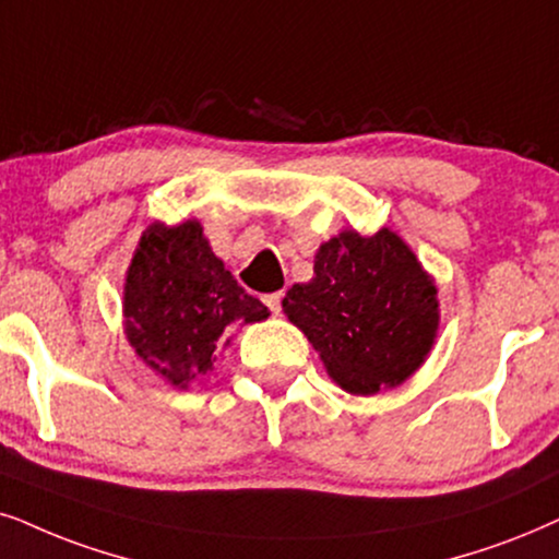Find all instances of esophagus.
<instances>
[{
    "instance_id": "1",
    "label": "esophagus",
    "mask_w": 559,
    "mask_h": 559,
    "mask_svg": "<svg viewBox=\"0 0 559 559\" xmlns=\"http://www.w3.org/2000/svg\"><path fill=\"white\" fill-rule=\"evenodd\" d=\"M281 299H284V294H267L265 296L267 309H271L273 314H281Z\"/></svg>"
}]
</instances>
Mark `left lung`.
<instances>
[{"label": "left lung", "mask_w": 559, "mask_h": 559, "mask_svg": "<svg viewBox=\"0 0 559 559\" xmlns=\"http://www.w3.org/2000/svg\"><path fill=\"white\" fill-rule=\"evenodd\" d=\"M433 278L392 229H345L320 245L314 278L286 292L284 312L350 394L392 390L420 369L438 332Z\"/></svg>", "instance_id": "left-lung-1"}]
</instances>
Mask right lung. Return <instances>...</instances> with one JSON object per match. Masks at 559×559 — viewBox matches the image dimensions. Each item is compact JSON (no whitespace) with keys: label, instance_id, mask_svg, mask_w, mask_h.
Returning a JSON list of instances; mask_svg holds the SVG:
<instances>
[{"label":"right lung","instance_id":"right-lung-1","mask_svg":"<svg viewBox=\"0 0 559 559\" xmlns=\"http://www.w3.org/2000/svg\"><path fill=\"white\" fill-rule=\"evenodd\" d=\"M267 314L214 255L195 218L154 222L141 235L126 273L123 328L141 361L173 386L186 390L209 373L231 330Z\"/></svg>","mask_w":559,"mask_h":559}]
</instances>
